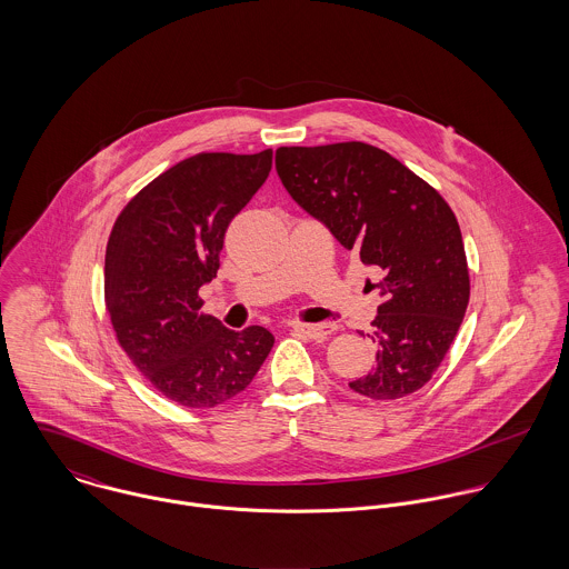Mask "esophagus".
I'll return each mask as SVG.
<instances>
[{"label":"esophagus","mask_w":569,"mask_h":569,"mask_svg":"<svg viewBox=\"0 0 569 569\" xmlns=\"http://www.w3.org/2000/svg\"><path fill=\"white\" fill-rule=\"evenodd\" d=\"M291 328L309 339H316V341H322L328 335H332L335 325H302V322H293Z\"/></svg>","instance_id":"obj_1"}]
</instances>
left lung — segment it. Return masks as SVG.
<instances>
[{"label":"left lung","instance_id":"obj_1","mask_svg":"<svg viewBox=\"0 0 569 569\" xmlns=\"http://www.w3.org/2000/svg\"><path fill=\"white\" fill-rule=\"evenodd\" d=\"M276 170L313 219L363 264L383 269L372 322L375 368L350 390L395 401L420 390L445 359L469 305L462 232L447 201L406 163L363 144L280 147Z\"/></svg>","mask_w":569,"mask_h":569}]
</instances>
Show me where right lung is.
<instances>
[{"label": "right lung", "mask_w": 569, "mask_h": 569, "mask_svg": "<svg viewBox=\"0 0 569 569\" xmlns=\"http://www.w3.org/2000/svg\"><path fill=\"white\" fill-rule=\"evenodd\" d=\"M273 151L199 153L174 163L120 212L104 256V302L133 366L166 399L221 406L251 383L273 335L199 313L230 221L258 192Z\"/></svg>", "instance_id": "add662e5"}]
</instances>
